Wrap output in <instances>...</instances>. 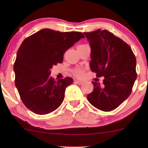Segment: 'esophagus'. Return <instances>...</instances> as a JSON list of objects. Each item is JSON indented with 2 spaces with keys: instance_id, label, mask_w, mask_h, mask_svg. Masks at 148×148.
I'll list each match as a JSON object with an SVG mask.
<instances>
[{
  "instance_id": "obj_1",
  "label": "esophagus",
  "mask_w": 148,
  "mask_h": 148,
  "mask_svg": "<svg viewBox=\"0 0 148 148\" xmlns=\"http://www.w3.org/2000/svg\"><path fill=\"white\" fill-rule=\"evenodd\" d=\"M74 83L75 84H77V85H82V84H83V82H82V81H79V80H75L74 82Z\"/></svg>"
}]
</instances>
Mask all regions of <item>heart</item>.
<instances>
[{
    "label": "heart",
    "instance_id": "obj_1",
    "mask_svg": "<svg viewBox=\"0 0 148 148\" xmlns=\"http://www.w3.org/2000/svg\"><path fill=\"white\" fill-rule=\"evenodd\" d=\"M86 45H87V44H81L79 46H86ZM84 73H85V71L84 69H79V68L75 69L73 71L74 75L77 77H82L84 75Z\"/></svg>",
    "mask_w": 148,
    "mask_h": 148
}]
</instances>
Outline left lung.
I'll list each match as a JSON object with an SVG mask.
<instances>
[{"instance_id": "1", "label": "left lung", "mask_w": 148, "mask_h": 148, "mask_svg": "<svg viewBox=\"0 0 148 148\" xmlns=\"http://www.w3.org/2000/svg\"><path fill=\"white\" fill-rule=\"evenodd\" d=\"M91 48L90 66L103 84L92 82L94 90L87 98L99 110L116 109L129 96L137 78L136 58L130 46L107 30L84 32Z\"/></svg>"}]
</instances>
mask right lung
I'll return each instance as SVG.
<instances>
[{
    "mask_svg": "<svg viewBox=\"0 0 148 148\" xmlns=\"http://www.w3.org/2000/svg\"><path fill=\"white\" fill-rule=\"evenodd\" d=\"M84 38L79 32L43 29L22 42L13 66L15 84L22 102L32 112L46 114L62 104L65 89L73 80L65 77L56 81L50 76V69L61 63L64 52Z\"/></svg>",
    "mask_w": 148,
    "mask_h": 148,
    "instance_id": "1",
    "label": "right lung"
}]
</instances>
